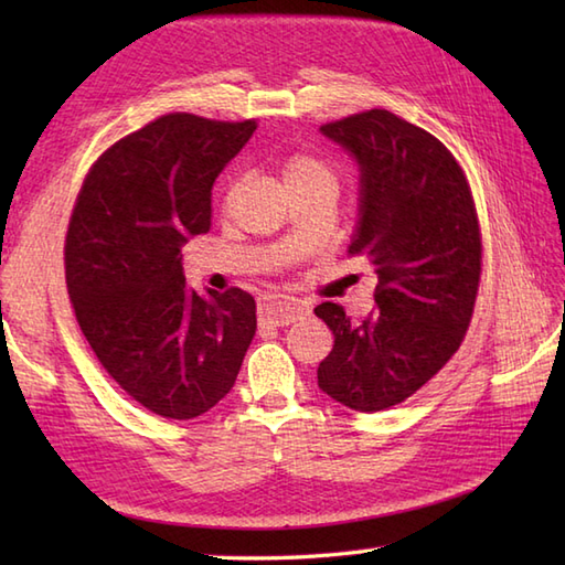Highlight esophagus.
Listing matches in <instances>:
<instances>
[{"instance_id": "obj_1", "label": "esophagus", "mask_w": 565, "mask_h": 565, "mask_svg": "<svg viewBox=\"0 0 565 565\" xmlns=\"http://www.w3.org/2000/svg\"><path fill=\"white\" fill-rule=\"evenodd\" d=\"M308 313V308L296 301V298L289 296H264V301L259 303V322H267V326H291L298 318H303Z\"/></svg>"}]
</instances>
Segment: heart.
I'll return each mask as SVG.
<instances>
[{
  "label": "heart",
  "mask_w": 565,
  "mask_h": 565,
  "mask_svg": "<svg viewBox=\"0 0 565 565\" xmlns=\"http://www.w3.org/2000/svg\"><path fill=\"white\" fill-rule=\"evenodd\" d=\"M284 182L291 191H308V189H334L338 191V172L334 167L318 158L313 152H294L281 164Z\"/></svg>",
  "instance_id": "b5f03b06"
}]
</instances>
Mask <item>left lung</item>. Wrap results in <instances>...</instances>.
I'll list each match as a JSON object with an SVG mask.
<instances>
[{
  "label": "left lung",
  "instance_id": "8db88e82",
  "mask_svg": "<svg viewBox=\"0 0 565 565\" xmlns=\"http://www.w3.org/2000/svg\"><path fill=\"white\" fill-rule=\"evenodd\" d=\"M362 170V218L350 245L379 276L364 320L340 303L316 316L334 334L318 386L359 413H379L423 388L471 326L483 239L468 179L425 128L386 109L320 126Z\"/></svg>",
  "mask_w": 565,
  "mask_h": 565
}]
</instances>
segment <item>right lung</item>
<instances>
[{
	"label": "right lung",
	"instance_id": "right-lung-1",
	"mask_svg": "<svg viewBox=\"0 0 565 565\" xmlns=\"http://www.w3.org/2000/svg\"><path fill=\"white\" fill-rule=\"evenodd\" d=\"M255 128L164 114L99 154L72 209L65 279L79 330L118 388L167 419L223 401L255 338V298L237 286L203 298L182 274V245L211 227L215 177Z\"/></svg>",
	"mask_w": 565,
	"mask_h": 565
}]
</instances>
